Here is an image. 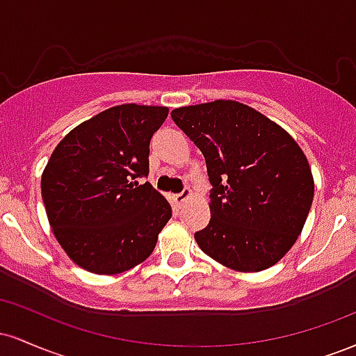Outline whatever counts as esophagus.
<instances>
[{
    "label": "esophagus",
    "mask_w": 356,
    "mask_h": 356,
    "mask_svg": "<svg viewBox=\"0 0 356 356\" xmlns=\"http://www.w3.org/2000/svg\"><path fill=\"white\" fill-rule=\"evenodd\" d=\"M192 197V189L191 187H186V189H184L181 194H175V195H172V199H174V202L177 204V206H182L184 202L187 201V199H191Z\"/></svg>",
    "instance_id": "esophagus-1"
}]
</instances>
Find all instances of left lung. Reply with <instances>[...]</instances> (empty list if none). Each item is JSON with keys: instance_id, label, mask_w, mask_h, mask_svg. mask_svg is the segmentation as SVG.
<instances>
[{"instance_id": "8db88e82", "label": "left lung", "mask_w": 356, "mask_h": 356, "mask_svg": "<svg viewBox=\"0 0 356 356\" xmlns=\"http://www.w3.org/2000/svg\"><path fill=\"white\" fill-rule=\"evenodd\" d=\"M174 122L201 149L212 184L211 220L194 238L207 256L239 273L275 266L303 231L314 181L296 140L236 100L174 108Z\"/></svg>"}]
</instances>
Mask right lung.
Wrapping results in <instances>:
<instances>
[{"mask_svg": "<svg viewBox=\"0 0 356 356\" xmlns=\"http://www.w3.org/2000/svg\"><path fill=\"white\" fill-rule=\"evenodd\" d=\"M169 108L124 104L70 130L42 174L53 234L76 266L118 275L152 254L172 218L167 199L138 177L149 174V144Z\"/></svg>", "mask_w": 356, "mask_h": 356, "instance_id": "1", "label": "right lung"}]
</instances>
